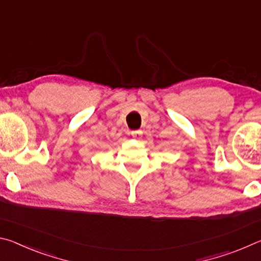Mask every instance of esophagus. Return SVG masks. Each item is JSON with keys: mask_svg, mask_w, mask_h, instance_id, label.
Wrapping results in <instances>:
<instances>
[{"mask_svg": "<svg viewBox=\"0 0 261 261\" xmlns=\"http://www.w3.org/2000/svg\"><path fill=\"white\" fill-rule=\"evenodd\" d=\"M131 136L134 137L135 139L139 140V139H141V137H143V131H141V130H135V131L131 132Z\"/></svg>", "mask_w": 261, "mask_h": 261, "instance_id": "obj_1", "label": "esophagus"}]
</instances>
